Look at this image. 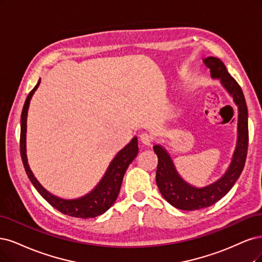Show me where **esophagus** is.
<instances>
[{"label":"esophagus","mask_w":262,"mask_h":262,"mask_svg":"<svg viewBox=\"0 0 262 262\" xmlns=\"http://www.w3.org/2000/svg\"><path fill=\"white\" fill-rule=\"evenodd\" d=\"M139 139H140V141L143 143V145H146V146H150L151 143L154 142V138L150 136V135H148V134H146V133H143V134H141L140 136H139Z\"/></svg>","instance_id":"esophagus-1"}]
</instances>
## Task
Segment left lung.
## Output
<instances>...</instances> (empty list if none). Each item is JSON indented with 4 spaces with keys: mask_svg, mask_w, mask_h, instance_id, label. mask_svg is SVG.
Returning <instances> with one entry per match:
<instances>
[{
    "mask_svg": "<svg viewBox=\"0 0 262 262\" xmlns=\"http://www.w3.org/2000/svg\"><path fill=\"white\" fill-rule=\"evenodd\" d=\"M202 61L210 69L211 78L220 80L222 87L232 97L233 102L237 106V140L231 163L225 173L215 182L202 187L193 186L183 179L177 172L170 154L163 146L159 143L154 146L155 152L158 156L156 181L160 192L168 204L186 211L212 206L231 190L242 174L248 148V111L242 88L227 72L220 58L208 56Z\"/></svg>",
    "mask_w": 262,
    "mask_h": 262,
    "instance_id": "1",
    "label": "left lung"
}]
</instances>
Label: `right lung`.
Listing matches in <instances>:
<instances>
[{"mask_svg":"<svg viewBox=\"0 0 262 262\" xmlns=\"http://www.w3.org/2000/svg\"><path fill=\"white\" fill-rule=\"evenodd\" d=\"M41 79H39L36 87L33 88L25 101L23 107L21 117H20V155L23 159V163L25 170L29 177L30 182L38 190L40 195L43 197L50 205L57 209L60 212L75 217L80 219H90L96 217L111 208L114 204L122 186L123 177L128 165L133 162V160L138 155V140L135 136L127 145L116 154L111 163L108 164L104 175L97 186L86 193L85 196L75 198V199H64L57 197L53 193L48 191L38 180L33 175L30 170L27 159V149H26V134H27V116L28 108L30 104V100L38 89Z\"/></svg>","mask_w":262,"mask_h":262,"instance_id":"obj_1","label":"right lung"}]
</instances>
